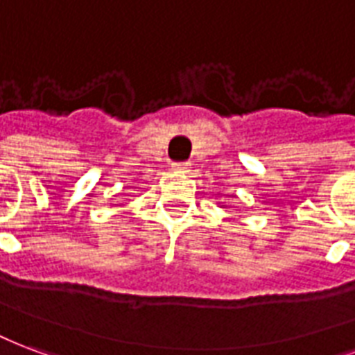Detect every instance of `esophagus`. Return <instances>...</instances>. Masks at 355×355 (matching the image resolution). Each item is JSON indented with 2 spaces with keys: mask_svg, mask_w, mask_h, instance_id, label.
Segmentation results:
<instances>
[{
  "mask_svg": "<svg viewBox=\"0 0 355 355\" xmlns=\"http://www.w3.org/2000/svg\"><path fill=\"white\" fill-rule=\"evenodd\" d=\"M172 170L175 174H185V172H189V162H174Z\"/></svg>",
  "mask_w": 355,
  "mask_h": 355,
  "instance_id": "esophagus-1",
  "label": "esophagus"
}]
</instances>
